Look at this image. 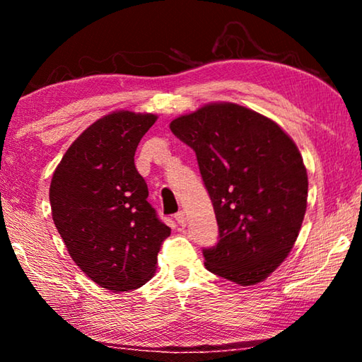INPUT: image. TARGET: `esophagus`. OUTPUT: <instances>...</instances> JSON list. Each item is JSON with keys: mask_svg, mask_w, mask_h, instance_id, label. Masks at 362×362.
I'll return each mask as SVG.
<instances>
[{"mask_svg": "<svg viewBox=\"0 0 362 362\" xmlns=\"http://www.w3.org/2000/svg\"><path fill=\"white\" fill-rule=\"evenodd\" d=\"M174 217H175V220H177V223H179L180 226H185V225H187V217H185V212H183V211L177 212Z\"/></svg>", "mask_w": 362, "mask_h": 362, "instance_id": "obj_1", "label": "esophagus"}]
</instances>
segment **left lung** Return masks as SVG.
Instances as JSON below:
<instances>
[{
	"label": "left lung",
	"mask_w": 362,
	"mask_h": 362,
	"mask_svg": "<svg viewBox=\"0 0 362 362\" xmlns=\"http://www.w3.org/2000/svg\"><path fill=\"white\" fill-rule=\"evenodd\" d=\"M192 146L211 196L218 243L203 249L211 273L262 283L293 247L306 211L308 175L293 140L267 116L230 102L170 122Z\"/></svg>",
	"instance_id": "1"
}]
</instances>
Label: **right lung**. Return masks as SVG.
<instances>
[{
    "instance_id": "1",
    "label": "right lung",
    "mask_w": 362,
    "mask_h": 362,
    "mask_svg": "<svg viewBox=\"0 0 362 362\" xmlns=\"http://www.w3.org/2000/svg\"><path fill=\"white\" fill-rule=\"evenodd\" d=\"M156 118L119 110L97 119L66 150L49 188L52 220L73 262L113 292L150 281L170 235L134 164Z\"/></svg>"
}]
</instances>
